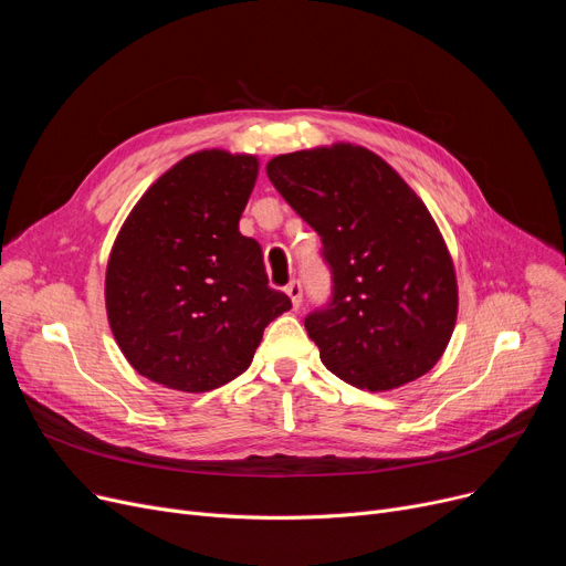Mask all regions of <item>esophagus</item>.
<instances>
[{
  "label": "esophagus",
  "mask_w": 566,
  "mask_h": 566,
  "mask_svg": "<svg viewBox=\"0 0 566 566\" xmlns=\"http://www.w3.org/2000/svg\"><path fill=\"white\" fill-rule=\"evenodd\" d=\"M286 295L291 298L293 307H301V303H303V284H301L298 280L289 282V284H286Z\"/></svg>",
  "instance_id": "34e87169"
}]
</instances>
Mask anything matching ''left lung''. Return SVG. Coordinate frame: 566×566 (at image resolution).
Returning a JSON list of instances; mask_svg holds the SVG:
<instances>
[{
	"label": "left lung",
	"mask_w": 566,
	"mask_h": 566,
	"mask_svg": "<svg viewBox=\"0 0 566 566\" xmlns=\"http://www.w3.org/2000/svg\"><path fill=\"white\" fill-rule=\"evenodd\" d=\"M268 178L318 235L333 295L305 316L321 363L369 392L424 376L450 344L457 275L442 235L403 178L363 146L277 156Z\"/></svg>",
	"instance_id": "8db88e82"
}]
</instances>
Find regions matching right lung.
<instances>
[{
  "label": "right lung",
  "instance_id": "right-lung-1",
  "mask_svg": "<svg viewBox=\"0 0 566 566\" xmlns=\"http://www.w3.org/2000/svg\"><path fill=\"white\" fill-rule=\"evenodd\" d=\"M254 156L199 151L165 171L118 231L105 277L109 328L126 360L181 392L241 376L265 325L291 310L268 286L254 238L238 231Z\"/></svg>",
  "mask_w": 566,
  "mask_h": 566
}]
</instances>
